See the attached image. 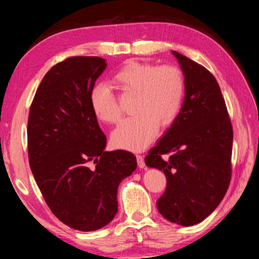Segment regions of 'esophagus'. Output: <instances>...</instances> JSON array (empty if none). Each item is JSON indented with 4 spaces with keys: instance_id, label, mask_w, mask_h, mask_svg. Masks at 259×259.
<instances>
[{
    "instance_id": "obj_1",
    "label": "esophagus",
    "mask_w": 259,
    "mask_h": 259,
    "mask_svg": "<svg viewBox=\"0 0 259 259\" xmlns=\"http://www.w3.org/2000/svg\"><path fill=\"white\" fill-rule=\"evenodd\" d=\"M136 157H137V162H138V167L139 168H144L146 166L144 157H142L141 155H136Z\"/></svg>"
}]
</instances>
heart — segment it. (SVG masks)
I'll return each instance as SVG.
<instances>
[{
    "instance_id": "obj_1",
    "label": "heart",
    "mask_w": 259,
    "mask_h": 259,
    "mask_svg": "<svg viewBox=\"0 0 259 259\" xmlns=\"http://www.w3.org/2000/svg\"><path fill=\"white\" fill-rule=\"evenodd\" d=\"M113 81L124 93H136L134 117L124 119L112 133L115 147L140 151L156 138L159 123L166 126L177 117L185 95L183 72L172 65L129 61L113 75ZM90 104L97 117L114 123L121 108L111 87L98 83L90 91Z\"/></svg>"
}]
</instances>
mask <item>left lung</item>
Instances as JSON below:
<instances>
[{
  "label": "left lung",
  "instance_id": "left-lung-1",
  "mask_svg": "<svg viewBox=\"0 0 259 259\" xmlns=\"http://www.w3.org/2000/svg\"><path fill=\"white\" fill-rule=\"evenodd\" d=\"M185 75L186 95L172 125L145 158L164 172L157 208L169 222H202L223 200L232 178L233 126L221 88L201 64L172 51Z\"/></svg>",
  "mask_w": 259,
  "mask_h": 259
}]
</instances>
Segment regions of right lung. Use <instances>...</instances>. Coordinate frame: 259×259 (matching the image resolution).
<instances>
[{
    "label": "right lung",
    "mask_w": 259,
    "mask_h": 259,
    "mask_svg": "<svg viewBox=\"0 0 259 259\" xmlns=\"http://www.w3.org/2000/svg\"><path fill=\"white\" fill-rule=\"evenodd\" d=\"M107 67L99 57H71L48 71L27 120L31 171L47 205L67 226L93 232L118 211V187L137 168L134 153L104 151L107 137L90 91Z\"/></svg>",
    "instance_id": "right-lung-1"
}]
</instances>
